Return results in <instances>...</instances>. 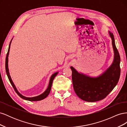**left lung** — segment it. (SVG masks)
<instances>
[{"label": "left lung", "mask_w": 127, "mask_h": 127, "mask_svg": "<svg viewBox=\"0 0 127 127\" xmlns=\"http://www.w3.org/2000/svg\"><path fill=\"white\" fill-rule=\"evenodd\" d=\"M112 40L113 61L110 66L97 77L78 72L71 66L73 87L77 95L87 102H96L106 97L117 85L120 76V57L115 44L112 33L108 31Z\"/></svg>", "instance_id": "left-lung-1"}]
</instances>
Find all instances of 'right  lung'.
Instances as JSON below:
<instances>
[{"label": "right lung", "mask_w": 127, "mask_h": 127, "mask_svg": "<svg viewBox=\"0 0 127 127\" xmlns=\"http://www.w3.org/2000/svg\"><path fill=\"white\" fill-rule=\"evenodd\" d=\"M13 39H11L9 45V48H8V52L7 53V55H6V62H5V67H6V74L7 76H8V78L9 79V82L11 84V85H12L13 87L14 88V90L16 92V93L20 96V97H21L22 98L25 99V100L27 101H41L42 99H43L44 98H45V97H47L48 95L49 94L50 92L51 89V87H52V82H53V80L54 79L55 77L57 76V75L58 74V72H56L54 74H53L51 76L50 78V80H49V85L48 86V88H47V90H46L43 93H42L41 94L38 95V96H34V97H26L25 96H23L22 94H21L20 92L18 91V90H17V88L15 86V84H14L13 82L12 79L11 78V77L10 76L9 74V69H8V56H9V50H10V44H11V41H12Z\"/></svg>", "instance_id": "1"}]
</instances>
